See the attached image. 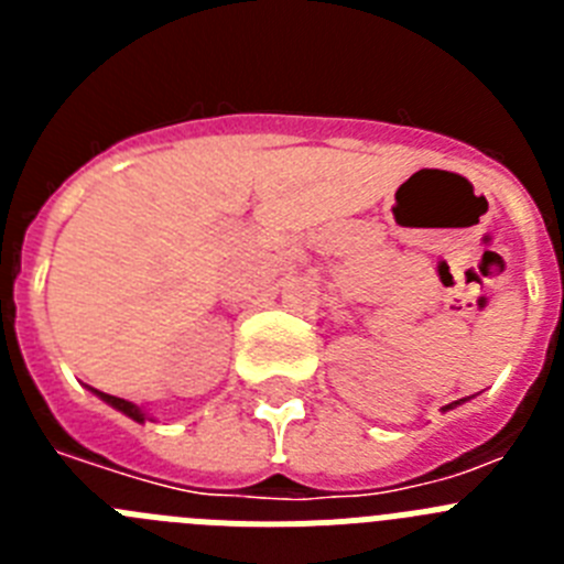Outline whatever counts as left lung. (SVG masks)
<instances>
[{
	"mask_svg": "<svg viewBox=\"0 0 564 564\" xmlns=\"http://www.w3.org/2000/svg\"><path fill=\"white\" fill-rule=\"evenodd\" d=\"M455 403H460V401H455ZM446 410H452V403H449V406H446Z\"/></svg>",
	"mask_w": 564,
	"mask_h": 564,
	"instance_id": "obj_1",
	"label": "left lung"
}]
</instances>
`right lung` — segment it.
I'll list each match as a JSON object with an SVG mask.
<instances>
[{
	"mask_svg": "<svg viewBox=\"0 0 564 564\" xmlns=\"http://www.w3.org/2000/svg\"><path fill=\"white\" fill-rule=\"evenodd\" d=\"M93 392H96V395L101 398V401H107L109 406H115V410H118V412H123V415H127V417H132V421H138V423L147 421V415H143V412L138 410V406H134L132 401H123V398L107 395V392H98V390H93Z\"/></svg>",
	"mask_w": 564,
	"mask_h": 564,
	"instance_id": "1",
	"label": "right lung"
}]
</instances>
